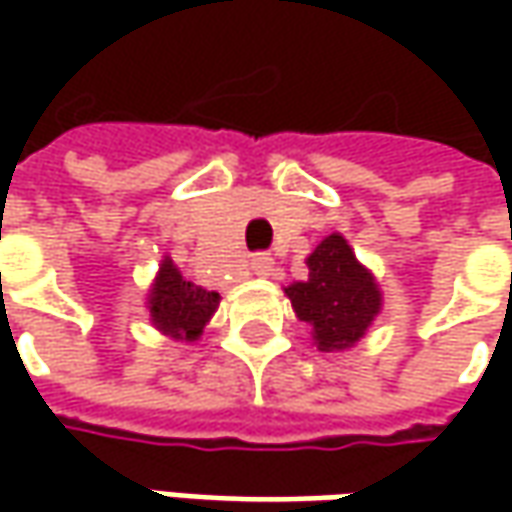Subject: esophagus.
<instances>
[{"label": "esophagus", "instance_id": "1", "mask_svg": "<svg viewBox=\"0 0 512 512\" xmlns=\"http://www.w3.org/2000/svg\"><path fill=\"white\" fill-rule=\"evenodd\" d=\"M250 267H253V273H256V276H270V273H273V267H276V262H273V256H267V253H253Z\"/></svg>", "mask_w": 512, "mask_h": 512}]
</instances>
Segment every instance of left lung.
<instances>
[{"mask_svg":"<svg viewBox=\"0 0 512 512\" xmlns=\"http://www.w3.org/2000/svg\"><path fill=\"white\" fill-rule=\"evenodd\" d=\"M305 282L285 290L296 316L313 325L319 350H344L364 336L367 325L379 313L382 296L350 245L339 233L327 236L307 259Z\"/></svg>","mask_w":512,"mask_h":512,"instance_id":"1","label":"left lung"}]
</instances>
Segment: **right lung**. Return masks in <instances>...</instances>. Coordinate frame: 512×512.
I'll use <instances>...</instances> for the list:
<instances>
[{
  "label": "right lung",
  "mask_w": 512,
  "mask_h": 512,
  "mask_svg": "<svg viewBox=\"0 0 512 512\" xmlns=\"http://www.w3.org/2000/svg\"><path fill=\"white\" fill-rule=\"evenodd\" d=\"M219 305V293L185 282L176 267L165 262L150 296L153 325L176 339H193L202 333L205 322Z\"/></svg>",
  "instance_id": "right-lung-1"
}]
</instances>
